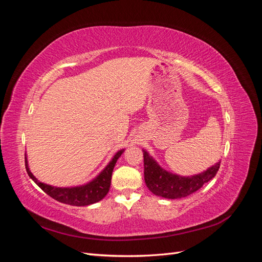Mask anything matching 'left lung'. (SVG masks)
<instances>
[{"label": "left lung", "mask_w": 262, "mask_h": 262, "mask_svg": "<svg viewBox=\"0 0 262 262\" xmlns=\"http://www.w3.org/2000/svg\"><path fill=\"white\" fill-rule=\"evenodd\" d=\"M144 179L147 188L155 195L166 199H180L195 192L205 182L215 177L221 162L208 168L199 175L182 177L163 169L152 157L143 149Z\"/></svg>", "instance_id": "1"}]
</instances>
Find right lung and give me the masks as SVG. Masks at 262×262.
Wrapping results in <instances>:
<instances>
[{
    "instance_id": "right-lung-1",
    "label": "right lung",
    "mask_w": 262,
    "mask_h": 262,
    "mask_svg": "<svg viewBox=\"0 0 262 262\" xmlns=\"http://www.w3.org/2000/svg\"><path fill=\"white\" fill-rule=\"evenodd\" d=\"M124 149H120L113 157V160L106 166L99 175L90 181L89 184L78 186V187H70V188H59L50 185L43 184L39 181L28 168L27 157H25V166L28 176L33 179L36 184L40 187L43 191L61 203H66L70 205H76V207H85L93 203H96L104 199L109 191L110 184H112V175L115 165L118 158L121 156Z\"/></svg>"
}]
</instances>
